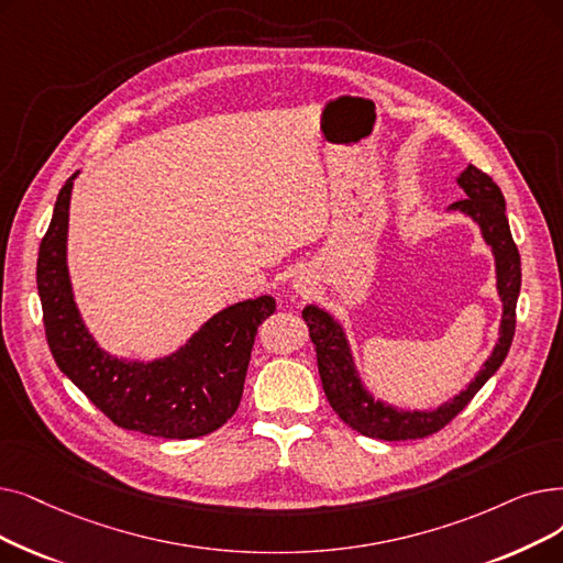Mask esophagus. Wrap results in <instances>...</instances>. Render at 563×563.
I'll use <instances>...</instances> for the list:
<instances>
[{
  "instance_id": "obj_1",
  "label": "esophagus",
  "mask_w": 563,
  "mask_h": 563,
  "mask_svg": "<svg viewBox=\"0 0 563 563\" xmlns=\"http://www.w3.org/2000/svg\"><path fill=\"white\" fill-rule=\"evenodd\" d=\"M312 285H314V278L312 276H308V274H301V276H297L295 278V289L299 291V295H310V289H312Z\"/></svg>"
}]
</instances>
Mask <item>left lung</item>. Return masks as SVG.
<instances>
[{
    "label": "left lung",
    "mask_w": 563,
    "mask_h": 563,
    "mask_svg": "<svg viewBox=\"0 0 563 563\" xmlns=\"http://www.w3.org/2000/svg\"><path fill=\"white\" fill-rule=\"evenodd\" d=\"M457 184L467 192V198L455 202L453 209L470 213L481 225L485 241L493 246L497 260V287L504 301L501 338L493 356L485 361L483 371L467 386V390H462L460 396L449 400L444 407L428 413L398 411L394 407L375 402L358 384L352 365V354L342 329L320 308L308 306L303 310L308 335L314 345L317 368H320L324 396L338 417L352 430L365 437L384 439V442H405V439H423L449 426L457 413L470 405V400L478 394L481 386L499 371V365L504 363L510 350L512 335H516V306L522 283V264L518 246L516 241H512L508 228L504 195L499 186L493 181V177L485 175L476 165H470L464 169Z\"/></svg>",
    "instance_id": "left-lung-1"
}]
</instances>
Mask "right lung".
<instances>
[{"label": "right lung", "mask_w": 563, "mask_h": 563, "mask_svg": "<svg viewBox=\"0 0 563 563\" xmlns=\"http://www.w3.org/2000/svg\"><path fill=\"white\" fill-rule=\"evenodd\" d=\"M73 177L57 195L36 262L45 340L59 371L124 430L165 439L218 430L241 402L257 327L276 312V299L260 297L225 308L165 361L144 365L110 358L85 331L70 295L66 230Z\"/></svg>", "instance_id": "add662e5"}]
</instances>
